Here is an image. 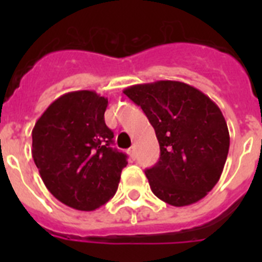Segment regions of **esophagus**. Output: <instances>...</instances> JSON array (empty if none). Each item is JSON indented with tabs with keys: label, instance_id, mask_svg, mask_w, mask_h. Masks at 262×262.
Segmentation results:
<instances>
[{
	"label": "esophagus",
	"instance_id": "34e87169",
	"mask_svg": "<svg viewBox=\"0 0 262 262\" xmlns=\"http://www.w3.org/2000/svg\"><path fill=\"white\" fill-rule=\"evenodd\" d=\"M127 154L129 155V157H131V159H135V157H136V148L135 147H131L128 149V151H127Z\"/></svg>",
	"mask_w": 262,
	"mask_h": 262
}]
</instances>
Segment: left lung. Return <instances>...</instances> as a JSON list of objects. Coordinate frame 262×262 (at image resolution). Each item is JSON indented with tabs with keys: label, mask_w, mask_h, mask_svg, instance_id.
I'll list each match as a JSON object with an SVG mask.
<instances>
[{
	"label": "left lung",
	"mask_w": 262,
	"mask_h": 262,
	"mask_svg": "<svg viewBox=\"0 0 262 262\" xmlns=\"http://www.w3.org/2000/svg\"><path fill=\"white\" fill-rule=\"evenodd\" d=\"M123 93L142 107L159 140V161L145 170L155 195L176 207L205 198L219 181L230 149L221 108L180 81L133 85Z\"/></svg>",
	"instance_id": "1"
}]
</instances>
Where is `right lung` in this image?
<instances>
[{"instance_id":"add662e5","label":"right lung","mask_w":262,"mask_h":262,"mask_svg":"<svg viewBox=\"0 0 262 262\" xmlns=\"http://www.w3.org/2000/svg\"><path fill=\"white\" fill-rule=\"evenodd\" d=\"M107 98L93 90L62 94L32 128L31 154L40 177L56 200L93 211L117 193L127 156L113 149L106 126Z\"/></svg>"}]
</instances>
